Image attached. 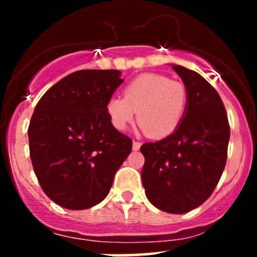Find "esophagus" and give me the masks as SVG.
Segmentation results:
<instances>
[{
	"label": "esophagus",
	"instance_id": "1",
	"mask_svg": "<svg viewBox=\"0 0 257 257\" xmlns=\"http://www.w3.org/2000/svg\"><path fill=\"white\" fill-rule=\"evenodd\" d=\"M140 146L141 144L139 143V141H133V150H134V151H138V150L140 149Z\"/></svg>",
	"mask_w": 257,
	"mask_h": 257
}]
</instances>
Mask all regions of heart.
I'll return each mask as SVG.
<instances>
[{
  "label": "heart",
  "instance_id": "1",
  "mask_svg": "<svg viewBox=\"0 0 257 257\" xmlns=\"http://www.w3.org/2000/svg\"><path fill=\"white\" fill-rule=\"evenodd\" d=\"M123 95L112 96L106 104L112 125L125 131L137 112L139 124L155 139L166 138L179 128L188 102L185 84L159 73L138 76L124 88Z\"/></svg>",
  "mask_w": 257,
  "mask_h": 257
}]
</instances>
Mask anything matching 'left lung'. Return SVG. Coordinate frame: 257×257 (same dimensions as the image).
<instances>
[{
    "instance_id": "1",
    "label": "left lung",
    "mask_w": 257,
    "mask_h": 257,
    "mask_svg": "<svg viewBox=\"0 0 257 257\" xmlns=\"http://www.w3.org/2000/svg\"><path fill=\"white\" fill-rule=\"evenodd\" d=\"M172 69L187 89V107L173 134L141 146V180L152 205L185 214L202 205L216 187L226 166L229 124L213 85L181 65Z\"/></svg>"
}]
</instances>
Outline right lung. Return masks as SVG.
Wrapping results in <instances>:
<instances>
[{"label":"right lung","mask_w":257,"mask_h":257,"mask_svg":"<svg viewBox=\"0 0 257 257\" xmlns=\"http://www.w3.org/2000/svg\"><path fill=\"white\" fill-rule=\"evenodd\" d=\"M117 70H82L40 99L29 125L30 157L53 202L71 210L99 204L132 152V139L112 125L106 104L123 83Z\"/></svg>","instance_id":"add662e5"}]
</instances>
